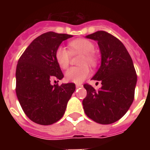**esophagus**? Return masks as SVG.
<instances>
[{
	"label": "esophagus",
	"instance_id": "obj_1",
	"mask_svg": "<svg viewBox=\"0 0 150 150\" xmlns=\"http://www.w3.org/2000/svg\"><path fill=\"white\" fill-rule=\"evenodd\" d=\"M75 86H76V88H80V87H82V84H76L75 85Z\"/></svg>",
	"mask_w": 150,
	"mask_h": 150
}]
</instances>
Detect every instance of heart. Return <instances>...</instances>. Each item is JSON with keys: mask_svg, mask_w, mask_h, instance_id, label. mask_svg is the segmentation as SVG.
Listing matches in <instances>:
<instances>
[{"mask_svg": "<svg viewBox=\"0 0 150 150\" xmlns=\"http://www.w3.org/2000/svg\"><path fill=\"white\" fill-rule=\"evenodd\" d=\"M68 45L69 50L63 46L57 47L55 52L56 61L61 69H66L70 64L71 54H82L80 64L84 65L71 68L65 73V79L68 82L80 83L83 82L90 74V69L86 65V64L91 66L96 64L97 60L93 54L95 47L91 41L86 39H77L71 41Z\"/></svg>", "mask_w": 150, "mask_h": 150, "instance_id": "obj_1", "label": "heart"}]
</instances>
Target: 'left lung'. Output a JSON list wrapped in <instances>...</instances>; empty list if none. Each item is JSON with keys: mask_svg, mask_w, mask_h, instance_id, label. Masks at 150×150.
<instances>
[{"mask_svg": "<svg viewBox=\"0 0 150 150\" xmlns=\"http://www.w3.org/2000/svg\"><path fill=\"white\" fill-rule=\"evenodd\" d=\"M97 41L101 64L92 79L100 81L96 91L85 84L86 97L82 100L84 111L96 123L109 125L118 121L128 111L135 96L137 75L132 59L124 44L105 31L86 36Z\"/></svg>", "mask_w": 150, "mask_h": 150, "instance_id": "left-lung-1", "label": "left lung"}]
</instances>
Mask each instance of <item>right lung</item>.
Returning <instances> with one entry per match:
<instances>
[{"mask_svg":"<svg viewBox=\"0 0 150 150\" xmlns=\"http://www.w3.org/2000/svg\"><path fill=\"white\" fill-rule=\"evenodd\" d=\"M72 36L54 32L42 34L29 44L18 61L16 95L25 115L35 123L49 125L59 121L75 92L74 83L51 85L52 80L64 78L55 58L56 50Z\"/></svg>","mask_w":150,"mask_h":150,"instance_id":"add662e5","label":"right lung"}]
</instances>
